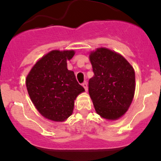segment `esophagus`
<instances>
[{"mask_svg": "<svg viewBox=\"0 0 161 161\" xmlns=\"http://www.w3.org/2000/svg\"><path fill=\"white\" fill-rule=\"evenodd\" d=\"M82 86H83V87H84L85 90H86V91H87V90H88V85H87V82H84L83 83H82Z\"/></svg>", "mask_w": 161, "mask_h": 161, "instance_id": "obj_1", "label": "esophagus"}]
</instances>
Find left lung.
<instances>
[{"label": "left lung", "instance_id": "left-lung-1", "mask_svg": "<svg viewBox=\"0 0 161 161\" xmlns=\"http://www.w3.org/2000/svg\"><path fill=\"white\" fill-rule=\"evenodd\" d=\"M94 76L89 81V92L96 112L115 120L123 115L133 100L135 74L122 56L98 48L89 56Z\"/></svg>", "mask_w": 161, "mask_h": 161}]
</instances>
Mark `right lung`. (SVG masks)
<instances>
[{"mask_svg": "<svg viewBox=\"0 0 161 161\" xmlns=\"http://www.w3.org/2000/svg\"><path fill=\"white\" fill-rule=\"evenodd\" d=\"M73 50H53L40 59L28 74V94L39 112L47 119L65 121L72 114L74 101L85 91L75 74L67 69Z\"/></svg>", "mask_w": 161, "mask_h": 161, "instance_id": "add662e5", "label": "right lung"}]
</instances>
